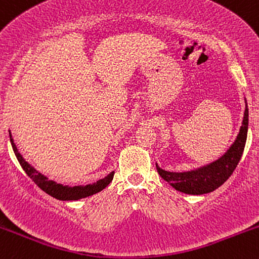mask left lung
Listing matches in <instances>:
<instances>
[{
  "mask_svg": "<svg viewBox=\"0 0 259 259\" xmlns=\"http://www.w3.org/2000/svg\"><path fill=\"white\" fill-rule=\"evenodd\" d=\"M248 129V108L246 106L243 115L242 126L239 135L228 150V152L212 164L200 168L197 170L185 171V173H173V171L163 170L156 164L157 171L168 184H170L178 191L189 195H203L214 191L219 186L231 177L235 168L241 159L245 150L246 139Z\"/></svg>",
  "mask_w": 259,
  "mask_h": 259,
  "instance_id": "8db88e82",
  "label": "left lung"
}]
</instances>
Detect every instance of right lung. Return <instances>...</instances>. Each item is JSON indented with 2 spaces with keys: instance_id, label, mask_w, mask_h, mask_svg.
I'll list each match as a JSON object with an SVG mask.
<instances>
[{
  "instance_id": "obj_1",
  "label": "right lung",
  "mask_w": 259,
  "mask_h": 259,
  "mask_svg": "<svg viewBox=\"0 0 259 259\" xmlns=\"http://www.w3.org/2000/svg\"><path fill=\"white\" fill-rule=\"evenodd\" d=\"M10 139H11V144L12 147H13L14 153H16L18 162L20 163L22 168L24 169V171L28 174V177L34 181L36 185L40 187L42 191L49 194L52 197L57 198V200H62V201H75V200H80V198L84 197H89V196L97 194V192L102 191L106 186L109 185V183L113 180V175L114 173L108 174L106 178L101 179L97 181V183L94 184H89L86 186H64L62 184H57L56 181L53 180H49V178H46L45 175L35 169L34 167H31L26 160L23 158L22 154L18 152V148L16 145H14L13 139H12V135L10 133Z\"/></svg>"
}]
</instances>
